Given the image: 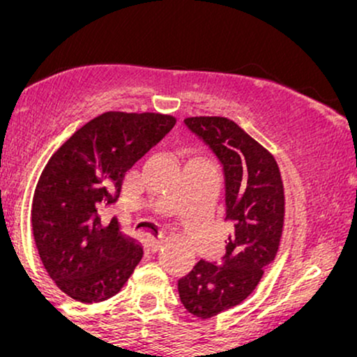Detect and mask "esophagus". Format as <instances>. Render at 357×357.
I'll return each instance as SVG.
<instances>
[{
	"instance_id": "esophagus-1",
	"label": "esophagus",
	"mask_w": 357,
	"mask_h": 357,
	"mask_svg": "<svg viewBox=\"0 0 357 357\" xmlns=\"http://www.w3.org/2000/svg\"><path fill=\"white\" fill-rule=\"evenodd\" d=\"M161 245H162V241L158 240V238H153V240L147 241V248H149L153 253L158 252V250L161 248Z\"/></svg>"
}]
</instances>
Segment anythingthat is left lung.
<instances>
[{
    "label": "left lung",
    "mask_w": 357,
    "mask_h": 357,
    "mask_svg": "<svg viewBox=\"0 0 357 357\" xmlns=\"http://www.w3.org/2000/svg\"><path fill=\"white\" fill-rule=\"evenodd\" d=\"M184 124L220 161L225 221L231 225L221 261L199 260L178 280L188 312L210 319L243 302L275 260L284 228V184L273 155L230 119L188 117Z\"/></svg>",
    "instance_id": "obj_1"
}]
</instances>
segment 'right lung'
<instances>
[{"mask_svg": "<svg viewBox=\"0 0 357 357\" xmlns=\"http://www.w3.org/2000/svg\"><path fill=\"white\" fill-rule=\"evenodd\" d=\"M162 114L105 112L52 155L36 184L31 227L43 267L67 296L100 302L116 296L142 258L141 245L104 211L122 179L173 129Z\"/></svg>", "mask_w": 357, "mask_h": 357, "instance_id": "obj_1", "label": "right lung"}]
</instances>
